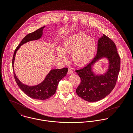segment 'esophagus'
I'll return each mask as SVG.
<instances>
[{
    "label": "esophagus",
    "mask_w": 133,
    "mask_h": 133,
    "mask_svg": "<svg viewBox=\"0 0 133 133\" xmlns=\"http://www.w3.org/2000/svg\"><path fill=\"white\" fill-rule=\"evenodd\" d=\"M72 73H73V71H72L71 69H69L68 72V73L69 74H72Z\"/></svg>",
    "instance_id": "obj_1"
}]
</instances>
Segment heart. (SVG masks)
Masks as SVG:
<instances>
[{"label":"heart","instance_id":"b5f03b06","mask_svg":"<svg viewBox=\"0 0 133 133\" xmlns=\"http://www.w3.org/2000/svg\"><path fill=\"white\" fill-rule=\"evenodd\" d=\"M62 48L58 46L57 52L59 57L65 60V52H71V58L77 66H83L92 60L95 53L96 42L83 32H77L66 37L62 42Z\"/></svg>","mask_w":133,"mask_h":133}]
</instances>
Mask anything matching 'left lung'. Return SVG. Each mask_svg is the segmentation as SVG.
<instances>
[{
  "label": "left lung",
  "mask_w": 133,
  "mask_h": 133,
  "mask_svg": "<svg viewBox=\"0 0 133 133\" xmlns=\"http://www.w3.org/2000/svg\"><path fill=\"white\" fill-rule=\"evenodd\" d=\"M102 58L108 60V69L103 75H96L92 71V66ZM120 69V57L116 46L110 39L103 35L98 40L96 56L87 66L76 71L81 79L76 90L77 94L89 102L103 99L115 88Z\"/></svg>",
  "instance_id": "8db88e82"
}]
</instances>
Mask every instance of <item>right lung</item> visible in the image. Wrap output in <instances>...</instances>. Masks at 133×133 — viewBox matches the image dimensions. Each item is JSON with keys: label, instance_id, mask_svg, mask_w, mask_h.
<instances>
[{"label": "right lung", "instance_id": "add662e5", "mask_svg": "<svg viewBox=\"0 0 133 133\" xmlns=\"http://www.w3.org/2000/svg\"><path fill=\"white\" fill-rule=\"evenodd\" d=\"M44 27L45 26H43L25 36L22 40L20 44L15 49L12 59V67L14 77L18 86L29 97L39 100L48 99L55 93L59 82L66 76L68 71V69L67 68H64L60 69L51 70L42 82L37 85L31 86L22 83L18 79L14 71V62L16 53L20 48L21 46L28 42L40 39L43 34V30Z\"/></svg>", "mask_w": 133, "mask_h": 133}]
</instances>
